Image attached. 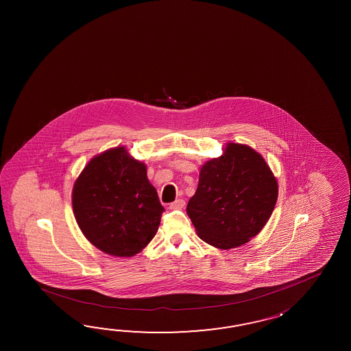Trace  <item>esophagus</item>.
<instances>
[{
	"mask_svg": "<svg viewBox=\"0 0 351 351\" xmlns=\"http://www.w3.org/2000/svg\"><path fill=\"white\" fill-rule=\"evenodd\" d=\"M184 206H186V201L184 199H176V201L172 202L171 204H169V208L171 209H182L184 208Z\"/></svg>",
	"mask_w": 351,
	"mask_h": 351,
	"instance_id": "esophagus-1",
	"label": "esophagus"
}]
</instances>
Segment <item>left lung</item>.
Instances as JSON below:
<instances>
[{"mask_svg":"<svg viewBox=\"0 0 351 351\" xmlns=\"http://www.w3.org/2000/svg\"><path fill=\"white\" fill-rule=\"evenodd\" d=\"M277 182L252 148L230 143L222 157L202 167L186 215L208 245L230 250L261 231L277 201Z\"/></svg>","mask_w":351,"mask_h":351,"instance_id":"1","label":"left lung"}]
</instances>
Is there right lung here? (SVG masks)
<instances>
[{"label": "right lung", "mask_w": 351, "mask_h": 351, "mask_svg": "<svg viewBox=\"0 0 351 351\" xmlns=\"http://www.w3.org/2000/svg\"><path fill=\"white\" fill-rule=\"evenodd\" d=\"M73 208L85 237L119 257L141 252L156 236L165 212L147 167L124 148L90 160L75 182Z\"/></svg>", "instance_id": "add662e5"}]
</instances>
